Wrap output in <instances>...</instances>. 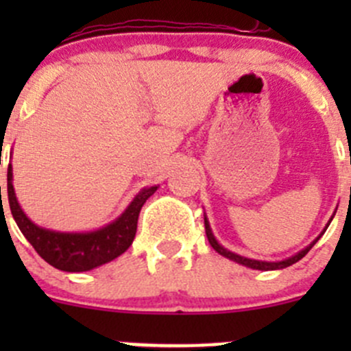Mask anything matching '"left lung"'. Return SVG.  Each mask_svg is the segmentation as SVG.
Instances as JSON below:
<instances>
[{
    "label": "left lung",
    "instance_id": "1",
    "mask_svg": "<svg viewBox=\"0 0 351 351\" xmlns=\"http://www.w3.org/2000/svg\"><path fill=\"white\" fill-rule=\"evenodd\" d=\"M204 221H205V234H207V239H208V243H210V246L214 247V250L217 251L219 254H222V256L229 258V260L236 261V263H239V265H244V267H247V268H253V270L268 271V270H282V268L290 267V265H293V263H297L299 260H302V258L306 256L307 253H309L311 247H313L314 244L317 243V239L321 238V236H317V238L314 239V241L311 243L309 246H306L302 251H299V253L293 254V256L287 258V260H282V261H260V260H251V258H244V256H241V254H236V253H232V251L226 250L224 246H221V244L217 243V239L214 238V234H212V229H210V224H208V221H207V215L204 217ZM331 221H332V217L329 219V222H331ZM328 226L324 228V231L328 229ZM324 231L321 232V234H324Z\"/></svg>",
    "mask_w": 351,
    "mask_h": 351
}]
</instances>
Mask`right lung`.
<instances>
[{
	"label": "right lung",
	"mask_w": 351,
	"mask_h": 351,
	"mask_svg": "<svg viewBox=\"0 0 351 351\" xmlns=\"http://www.w3.org/2000/svg\"><path fill=\"white\" fill-rule=\"evenodd\" d=\"M158 190V186L143 189L129 207L122 212L120 217L97 231L90 232H59L51 229L40 228L34 224L25 215L16 200L15 189H13V169L8 165V202L12 208V215L16 226L20 228L27 241L34 246V250L52 265L62 271H88L100 265L115 260L117 256L129 250L136 238L137 219L139 212L146 200ZM1 195V186H0Z\"/></svg>",
	"instance_id": "add662e5"
}]
</instances>
